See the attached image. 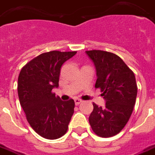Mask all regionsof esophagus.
<instances>
[{
	"label": "esophagus",
	"instance_id": "esophagus-1",
	"mask_svg": "<svg viewBox=\"0 0 155 155\" xmlns=\"http://www.w3.org/2000/svg\"><path fill=\"white\" fill-rule=\"evenodd\" d=\"M74 103H75L76 105H79L81 103H82V101L81 99H74Z\"/></svg>",
	"mask_w": 155,
	"mask_h": 155
}]
</instances>
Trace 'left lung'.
<instances>
[{"mask_svg": "<svg viewBox=\"0 0 155 155\" xmlns=\"http://www.w3.org/2000/svg\"><path fill=\"white\" fill-rule=\"evenodd\" d=\"M85 52L95 66V88L101 89L106 101L103 108L93 104L89 122L98 136L112 137L123 130L133 112L138 89L135 76L114 53L95 50Z\"/></svg>", "mask_w": 155, "mask_h": 155, "instance_id": "obj_1", "label": "left lung"}]
</instances>
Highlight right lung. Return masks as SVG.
I'll list each match as a JSON object with an SVG mask.
<instances>
[{"mask_svg": "<svg viewBox=\"0 0 155 155\" xmlns=\"http://www.w3.org/2000/svg\"><path fill=\"white\" fill-rule=\"evenodd\" d=\"M75 54L76 51L43 53L28 62L19 74L20 104L30 125L45 139L63 136L74 114V101H61L52 90L59 86L62 64Z\"/></svg>", "mask_w": 155, "mask_h": 155, "instance_id": "add662e5", "label": "right lung"}]
</instances>
